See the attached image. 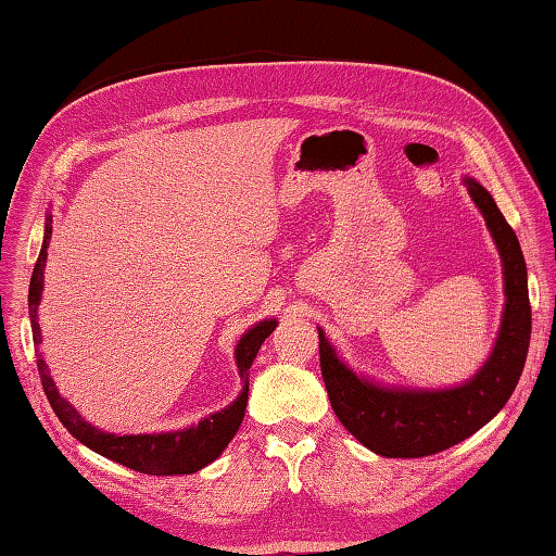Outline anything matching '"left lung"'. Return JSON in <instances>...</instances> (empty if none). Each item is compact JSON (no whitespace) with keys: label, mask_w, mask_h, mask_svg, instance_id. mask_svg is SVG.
Here are the masks:
<instances>
[{"label":"left lung","mask_w":556,"mask_h":556,"mask_svg":"<svg viewBox=\"0 0 556 556\" xmlns=\"http://www.w3.org/2000/svg\"><path fill=\"white\" fill-rule=\"evenodd\" d=\"M504 263V320L482 370L456 389L406 392L382 389L353 375L320 332V370L341 425L370 452L387 458H420L464 442L504 408L523 372L530 344L528 271L509 222L478 181L466 179Z\"/></svg>","instance_id":"1"}]
</instances>
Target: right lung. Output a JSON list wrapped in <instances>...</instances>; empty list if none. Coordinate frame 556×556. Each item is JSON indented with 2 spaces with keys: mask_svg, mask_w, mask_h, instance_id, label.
<instances>
[{
  "mask_svg": "<svg viewBox=\"0 0 556 556\" xmlns=\"http://www.w3.org/2000/svg\"><path fill=\"white\" fill-rule=\"evenodd\" d=\"M52 236V219L47 217L45 224V241L40 248L38 263L33 267L30 289H28V311H30V325H33V344H40V327H38V305L42 293V271L47 263V245H50ZM277 323L265 320L255 325L253 329L241 337L239 346H236V363H239L241 380H245V387L241 396L233 401L229 408H224L215 416L198 422V428H188L181 432H162V434H124L116 437L110 432L96 430L92 425L83 420L74 406H68L66 401L59 396L56 387L50 377V370L42 358H38V372L40 382L45 389V396L50 399V406L56 413V418L62 420L64 428L76 437L78 442L90 446L92 452L108 456L116 464L126 468H134L138 473L148 476H191L195 470L205 468L212 464L227 444L233 440L236 430L243 420L245 404H248V370H251L253 358L257 356L263 341L275 332Z\"/></svg>",
  "mask_w": 556,
  "mask_h": 556,
  "instance_id": "add662e5",
  "label": "right lung"
}]
</instances>
